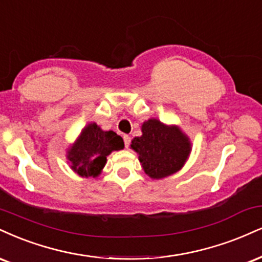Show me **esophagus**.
Returning a JSON list of instances; mask_svg holds the SVG:
<instances>
[{
  "mask_svg": "<svg viewBox=\"0 0 262 262\" xmlns=\"http://www.w3.org/2000/svg\"><path fill=\"white\" fill-rule=\"evenodd\" d=\"M123 140H124V146L128 147L130 145V137L129 135H123Z\"/></svg>",
  "mask_w": 262,
  "mask_h": 262,
  "instance_id": "obj_1",
  "label": "esophagus"
}]
</instances>
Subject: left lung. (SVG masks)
<instances>
[{
	"instance_id": "left-lung-1",
	"label": "left lung",
	"mask_w": 262,
	"mask_h": 262,
	"mask_svg": "<svg viewBox=\"0 0 262 262\" xmlns=\"http://www.w3.org/2000/svg\"><path fill=\"white\" fill-rule=\"evenodd\" d=\"M143 135L132 140V149L147 176L161 179L182 168L190 154V141L178 127H167L157 119L144 122Z\"/></svg>"
}]
</instances>
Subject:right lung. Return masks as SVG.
<instances>
[{
    "mask_svg": "<svg viewBox=\"0 0 262 262\" xmlns=\"http://www.w3.org/2000/svg\"><path fill=\"white\" fill-rule=\"evenodd\" d=\"M123 147V139L115 132H105L96 123H91L68 151V160L72 169L81 177H97L105 166L106 157Z\"/></svg>",
    "mask_w": 262,
    "mask_h": 262,
    "instance_id": "1",
    "label": "right lung"
}]
</instances>
